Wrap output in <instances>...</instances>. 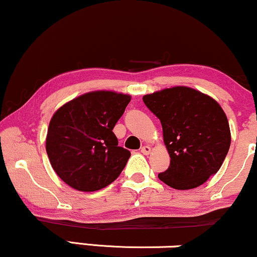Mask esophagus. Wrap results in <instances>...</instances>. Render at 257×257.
Wrapping results in <instances>:
<instances>
[{
  "label": "esophagus",
  "instance_id": "1",
  "mask_svg": "<svg viewBox=\"0 0 257 257\" xmlns=\"http://www.w3.org/2000/svg\"><path fill=\"white\" fill-rule=\"evenodd\" d=\"M141 152L143 153V155H149V153L151 152V148H150V146H148V145L143 146L142 150H141Z\"/></svg>",
  "mask_w": 257,
  "mask_h": 257
}]
</instances>
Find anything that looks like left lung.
Returning a JSON list of instances; mask_svg holds the SVG:
<instances>
[{
	"instance_id": "obj_1",
	"label": "left lung",
	"mask_w": 257,
	"mask_h": 257,
	"mask_svg": "<svg viewBox=\"0 0 257 257\" xmlns=\"http://www.w3.org/2000/svg\"><path fill=\"white\" fill-rule=\"evenodd\" d=\"M161 120L170 166L158 178L177 190L197 188L215 175L230 148L229 122L211 96L176 86L143 96Z\"/></svg>"
}]
</instances>
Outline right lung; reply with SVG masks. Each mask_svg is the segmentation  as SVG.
<instances>
[{
    "label": "right lung",
    "mask_w": 257,
    "mask_h": 257,
    "mask_svg": "<svg viewBox=\"0 0 257 257\" xmlns=\"http://www.w3.org/2000/svg\"><path fill=\"white\" fill-rule=\"evenodd\" d=\"M130 101L127 94L94 91L66 102L53 114L46 151L66 184L89 192L119 177L131 152L118 146L113 127Z\"/></svg>",
    "instance_id": "obj_1"
}]
</instances>
